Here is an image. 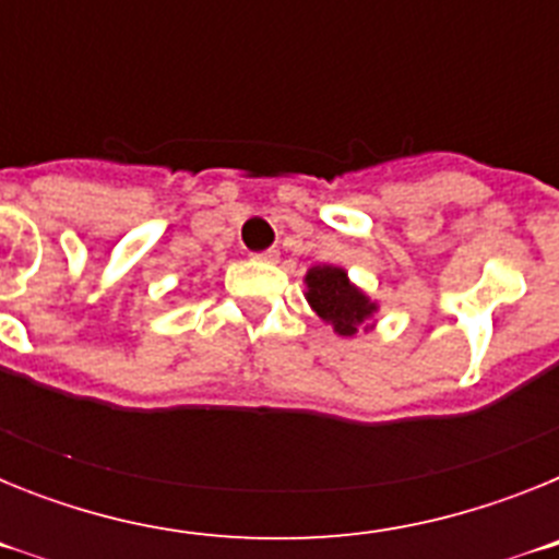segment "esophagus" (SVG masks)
<instances>
[{
  "instance_id": "1",
  "label": "esophagus",
  "mask_w": 559,
  "mask_h": 559,
  "mask_svg": "<svg viewBox=\"0 0 559 559\" xmlns=\"http://www.w3.org/2000/svg\"><path fill=\"white\" fill-rule=\"evenodd\" d=\"M276 257H280V251L269 249V251H260V254H254V260H260V263H276Z\"/></svg>"
}]
</instances>
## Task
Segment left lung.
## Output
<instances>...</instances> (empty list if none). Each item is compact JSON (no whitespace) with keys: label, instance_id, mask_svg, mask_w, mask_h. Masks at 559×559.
Wrapping results in <instances>:
<instances>
[{"label":"left lung","instance_id":"8db88e82","mask_svg":"<svg viewBox=\"0 0 559 559\" xmlns=\"http://www.w3.org/2000/svg\"><path fill=\"white\" fill-rule=\"evenodd\" d=\"M305 299L324 324L333 328L341 338H353L360 330L374 328V316L380 305L378 299L349 280L347 269L341 265H310L305 274Z\"/></svg>","mask_w":559,"mask_h":559}]
</instances>
